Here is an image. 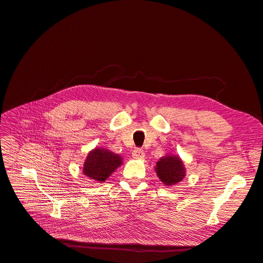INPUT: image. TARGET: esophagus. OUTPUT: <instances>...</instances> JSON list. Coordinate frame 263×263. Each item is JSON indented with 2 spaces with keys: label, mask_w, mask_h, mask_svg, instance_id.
Masks as SVG:
<instances>
[{
  "label": "esophagus",
  "mask_w": 263,
  "mask_h": 263,
  "mask_svg": "<svg viewBox=\"0 0 263 263\" xmlns=\"http://www.w3.org/2000/svg\"><path fill=\"white\" fill-rule=\"evenodd\" d=\"M133 157H134V158H137V159L144 158V152H143V149H141V148H136V149H134Z\"/></svg>",
  "instance_id": "esophagus-1"
}]
</instances>
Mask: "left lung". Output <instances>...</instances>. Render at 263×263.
Here are the masks:
<instances>
[{
	"label": "left lung",
	"instance_id": "1",
	"mask_svg": "<svg viewBox=\"0 0 263 263\" xmlns=\"http://www.w3.org/2000/svg\"><path fill=\"white\" fill-rule=\"evenodd\" d=\"M155 171L158 179L166 186L180 183L186 174L183 160L177 155H166L156 162Z\"/></svg>",
	"mask_w": 263,
	"mask_h": 263
}]
</instances>
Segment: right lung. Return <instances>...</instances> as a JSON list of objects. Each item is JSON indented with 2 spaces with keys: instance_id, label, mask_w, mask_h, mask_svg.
<instances>
[{
  "instance_id": "1",
  "label": "right lung",
  "mask_w": 263,
  "mask_h": 263,
  "mask_svg": "<svg viewBox=\"0 0 263 263\" xmlns=\"http://www.w3.org/2000/svg\"><path fill=\"white\" fill-rule=\"evenodd\" d=\"M123 164V158L109 149L95 147L87 154L83 174L97 183L105 182Z\"/></svg>"
}]
</instances>
